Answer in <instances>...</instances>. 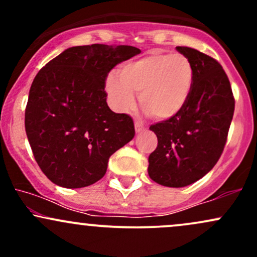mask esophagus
Returning a JSON list of instances; mask_svg holds the SVG:
<instances>
[{"label": "esophagus", "instance_id": "esophagus-1", "mask_svg": "<svg viewBox=\"0 0 257 257\" xmlns=\"http://www.w3.org/2000/svg\"><path fill=\"white\" fill-rule=\"evenodd\" d=\"M145 129H146V126L143 122H140V120H135V132L140 133V132L145 131Z\"/></svg>", "mask_w": 257, "mask_h": 257}]
</instances>
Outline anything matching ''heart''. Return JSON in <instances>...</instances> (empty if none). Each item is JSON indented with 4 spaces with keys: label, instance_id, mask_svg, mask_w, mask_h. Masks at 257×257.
Masks as SVG:
<instances>
[{
    "label": "heart",
    "instance_id": "obj_1",
    "mask_svg": "<svg viewBox=\"0 0 257 257\" xmlns=\"http://www.w3.org/2000/svg\"><path fill=\"white\" fill-rule=\"evenodd\" d=\"M194 70L184 54L153 52L123 64L117 76L106 79V91L112 106L125 112L134 106L133 93L147 113L158 119L176 116L191 95Z\"/></svg>",
    "mask_w": 257,
    "mask_h": 257
}]
</instances>
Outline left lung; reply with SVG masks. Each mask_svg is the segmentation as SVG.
Masks as SVG:
<instances>
[{
  "label": "left lung",
  "mask_w": 257,
  "mask_h": 257,
  "mask_svg": "<svg viewBox=\"0 0 257 257\" xmlns=\"http://www.w3.org/2000/svg\"><path fill=\"white\" fill-rule=\"evenodd\" d=\"M176 49L193 65L191 95L176 116L150 126L158 145L149 157V175L168 187H185L213 169L234 112L231 83L219 61L190 47Z\"/></svg>",
  "instance_id": "1"
}]
</instances>
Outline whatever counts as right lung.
I'll list each match as a JSON object with an SVG mask.
<instances>
[{
	"label": "right lung",
	"mask_w": 257,
	"mask_h": 257,
	"mask_svg": "<svg viewBox=\"0 0 257 257\" xmlns=\"http://www.w3.org/2000/svg\"><path fill=\"white\" fill-rule=\"evenodd\" d=\"M141 51L90 44L67 48L38 71L25 108V131L44 175L79 188L105 175L108 158L134 138L129 114L106 102L108 72Z\"/></svg>",
	"instance_id": "right-lung-1"
}]
</instances>
